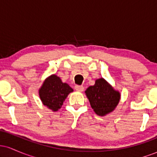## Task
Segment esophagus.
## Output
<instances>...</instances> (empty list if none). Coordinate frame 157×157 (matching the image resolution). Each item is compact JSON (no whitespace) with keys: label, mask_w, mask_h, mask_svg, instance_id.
Wrapping results in <instances>:
<instances>
[{"label":"esophagus","mask_w":157,"mask_h":157,"mask_svg":"<svg viewBox=\"0 0 157 157\" xmlns=\"http://www.w3.org/2000/svg\"><path fill=\"white\" fill-rule=\"evenodd\" d=\"M75 89L77 91H82L84 89V87L82 86H78V85H77V86H75Z\"/></svg>","instance_id":"obj_1"}]
</instances>
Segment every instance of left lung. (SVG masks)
I'll use <instances>...</instances> for the list:
<instances>
[{
	"mask_svg": "<svg viewBox=\"0 0 157 157\" xmlns=\"http://www.w3.org/2000/svg\"><path fill=\"white\" fill-rule=\"evenodd\" d=\"M85 93L94 111L102 117L112 112L120 100V93L103 78L96 80L95 84L89 86Z\"/></svg>",
	"mask_w": 157,
	"mask_h": 157,
	"instance_id": "1",
	"label": "left lung"
}]
</instances>
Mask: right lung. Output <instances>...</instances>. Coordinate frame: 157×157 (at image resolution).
I'll use <instances>...</instances> for the list:
<instances>
[{
    "label": "right lung",
    "instance_id": "right-lung-1",
    "mask_svg": "<svg viewBox=\"0 0 157 157\" xmlns=\"http://www.w3.org/2000/svg\"><path fill=\"white\" fill-rule=\"evenodd\" d=\"M72 91L73 89L67 83L63 82L57 75H52L45 80L39 89V96L44 105L53 111H57Z\"/></svg>",
    "mask_w": 157,
    "mask_h": 157
}]
</instances>
